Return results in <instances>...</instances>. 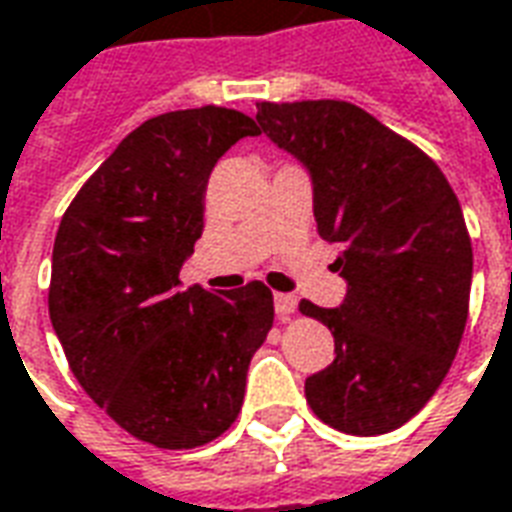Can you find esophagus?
<instances>
[{
	"label": "esophagus",
	"instance_id": "esophagus-1",
	"mask_svg": "<svg viewBox=\"0 0 512 512\" xmlns=\"http://www.w3.org/2000/svg\"><path fill=\"white\" fill-rule=\"evenodd\" d=\"M274 310H277V318H290L293 312H296V299L293 296H288V293H277L274 296Z\"/></svg>",
	"mask_w": 512,
	"mask_h": 512
}]
</instances>
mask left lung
<instances>
[{
  "mask_svg": "<svg viewBox=\"0 0 512 512\" xmlns=\"http://www.w3.org/2000/svg\"><path fill=\"white\" fill-rule=\"evenodd\" d=\"M260 131L312 180L323 241L340 246L345 299L299 310L334 334V362L307 378L315 417L351 436L406 425L447 376L472 290L461 202L417 145L348 101L257 104Z\"/></svg>",
  "mask_w": 512,
  "mask_h": 512,
  "instance_id": "8db88e82",
  "label": "left lung"
}]
</instances>
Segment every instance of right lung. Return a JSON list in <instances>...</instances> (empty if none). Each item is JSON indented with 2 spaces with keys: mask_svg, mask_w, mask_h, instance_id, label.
I'll return each instance as SVG.
<instances>
[{
  "mask_svg": "<svg viewBox=\"0 0 512 512\" xmlns=\"http://www.w3.org/2000/svg\"><path fill=\"white\" fill-rule=\"evenodd\" d=\"M257 134L224 106L150 117L95 169L54 238L49 315L73 376L120 428L164 450L233 425L274 323L263 282L216 296L178 279L205 227L211 169Z\"/></svg>",
  "mask_w": 512,
  "mask_h": 512,
  "instance_id": "obj_1",
  "label": "right lung"
}]
</instances>
